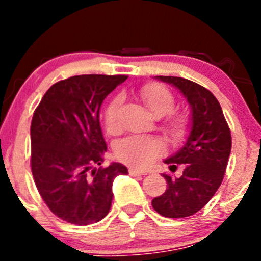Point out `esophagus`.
<instances>
[{
    "label": "esophagus",
    "instance_id": "obj_1",
    "mask_svg": "<svg viewBox=\"0 0 261 261\" xmlns=\"http://www.w3.org/2000/svg\"><path fill=\"white\" fill-rule=\"evenodd\" d=\"M128 173H130L131 175H146L147 174L146 172H140V170L134 169V168H130V169H128Z\"/></svg>",
    "mask_w": 261,
    "mask_h": 261
}]
</instances>
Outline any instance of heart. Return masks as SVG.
Returning a JSON list of instances; mask_svg holds the SVG:
<instances>
[{
    "label": "heart",
    "mask_w": 261,
    "mask_h": 261,
    "mask_svg": "<svg viewBox=\"0 0 261 261\" xmlns=\"http://www.w3.org/2000/svg\"><path fill=\"white\" fill-rule=\"evenodd\" d=\"M140 97L147 109L155 116H164L174 109V96L170 89L162 83L150 82L144 84L140 88ZM121 106H122V98L116 96L110 99L105 107L103 122L110 134H116L120 130L118 116H120ZM168 123L175 134H181L188 126V118L179 112H173L169 115ZM163 151H164V145L158 139L147 138V136H128L117 144L115 155L120 162L133 168L143 169L151 164L158 156H160Z\"/></svg>",
    "instance_id": "heart-1"
}]
</instances>
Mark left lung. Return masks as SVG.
I'll use <instances>...</instances> for the list:
<instances>
[{"instance_id":"left-lung-1","label":"left lung","mask_w":261,"mask_h":261,"mask_svg":"<svg viewBox=\"0 0 261 261\" xmlns=\"http://www.w3.org/2000/svg\"><path fill=\"white\" fill-rule=\"evenodd\" d=\"M160 81L180 89L192 107V130L186 145L165 160L179 178L163 174L167 191L151 201L158 213L168 218H183L203 208L215 196L225 177L231 152V131L217 98L201 84L181 77L159 75Z\"/></svg>"}]
</instances>
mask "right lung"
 <instances>
[{
	"label": "right lung",
	"instance_id": "right-lung-1",
	"mask_svg": "<svg viewBox=\"0 0 261 261\" xmlns=\"http://www.w3.org/2000/svg\"><path fill=\"white\" fill-rule=\"evenodd\" d=\"M127 75L84 74L57 82L31 120V172L39 194L57 217L78 226L106 217L112 183L127 174L120 163H103L107 146L99 109Z\"/></svg>",
	"mask_w": 261,
	"mask_h": 261
}]
</instances>
